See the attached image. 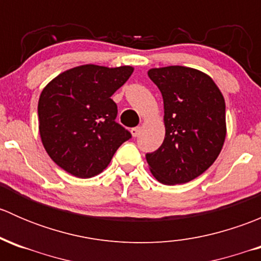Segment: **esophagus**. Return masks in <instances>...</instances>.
Masks as SVG:
<instances>
[{
	"mask_svg": "<svg viewBox=\"0 0 261 261\" xmlns=\"http://www.w3.org/2000/svg\"><path fill=\"white\" fill-rule=\"evenodd\" d=\"M130 133L134 138H136V136H139V134H140V127H133L130 130Z\"/></svg>",
	"mask_w": 261,
	"mask_h": 261,
	"instance_id": "1",
	"label": "esophagus"
}]
</instances>
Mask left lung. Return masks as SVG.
<instances>
[{
	"instance_id": "1",
	"label": "left lung",
	"mask_w": 261,
	"mask_h": 261,
	"mask_svg": "<svg viewBox=\"0 0 261 261\" xmlns=\"http://www.w3.org/2000/svg\"><path fill=\"white\" fill-rule=\"evenodd\" d=\"M147 75L162 92L165 125L162 146L146 154L150 172L167 186L191 181L206 172L222 150L225 98L212 78L194 68H151Z\"/></svg>"
}]
</instances>
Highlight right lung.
I'll return each mask as SVG.
<instances>
[{"mask_svg": "<svg viewBox=\"0 0 261 261\" xmlns=\"http://www.w3.org/2000/svg\"><path fill=\"white\" fill-rule=\"evenodd\" d=\"M130 65L86 64L50 81L39 98L41 143L53 162L78 178H92L107 168L131 134L116 122L111 96L133 74Z\"/></svg>", "mask_w": 261, "mask_h": 261, "instance_id": "add662e5", "label": "right lung"}]
</instances>
